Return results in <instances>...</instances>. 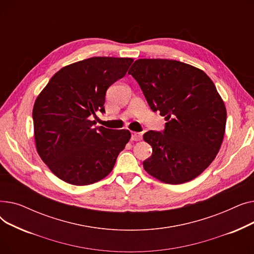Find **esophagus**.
I'll return each instance as SVG.
<instances>
[{
  "label": "esophagus",
  "mask_w": 254,
  "mask_h": 254,
  "mask_svg": "<svg viewBox=\"0 0 254 254\" xmlns=\"http://www.w3.org/2000/svg\"><path fill=\"white\" fill-rule=\"evenodd\" d=\"M131 140L132 141H140V140H142V132L131 131Z\"/></svg>",
  "instance_id": "esophagus-1"
}]
</instances>
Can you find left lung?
<instances>
[{"mask_svg": "<svg viewBox=\"0 0 254 254\" xmlns=\"http://www.w3.org/2000/svg\"><path fill=\"white\" fill-rule=\"evenodd\" d=\"M128 74L153 111L165 116L164 132L143 135L152 154L144 170L168 184L197 177L216 157L224 137L226 109L214 83L195 66L173 60L141 59Z\"/></svg>", "mask_w": 254, "mask_h": 254, "instance_id": "1", "label": "left lung"}]
</instances>
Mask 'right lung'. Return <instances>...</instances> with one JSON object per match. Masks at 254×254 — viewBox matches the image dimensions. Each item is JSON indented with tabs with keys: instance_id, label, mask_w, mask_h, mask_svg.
Masks as SVG:
<instances>
[{
	"instance_id": "1",
	"label": "right lung",
	"mask_w": 254,
	"mask_h": 254,
	"mask_svg": "<svg viewBox=\"0 0 254 254\" xmlns=\"http://www.w3.org/2000/svg\"><path fill=\"white\" fill-rule=\"evenodd\" d=\"M132 59L96 57L65 65L51 77L34 109L36 149L50 171L73 185L110 174L130 139L127 129L93 127L90 116L105 112L106 91L123 78Z\"/></svg>"
}]
</instances>
